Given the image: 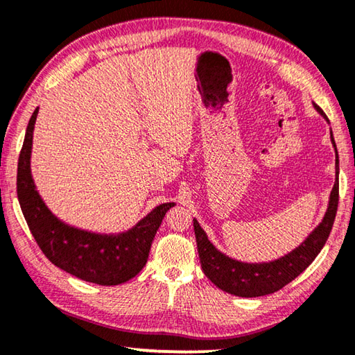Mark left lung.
<instances>
[{
    "mask_svg": "<svg viewBox=\"0 0 355 355\" xmlns=\"http://www.w3.org/2000/svg\"><path fill=\"white\" fill-rule=\"evenodd\" d=\"M314 106L328 120L323 110L317 104H314ZM332 144L336 148L334 138H332ZM336 169L337 180L334 187H332L328 212H326L323 221L300 246L275 261L251 265V263H241L229 259L227 255L221 254L214 248L212 243L207 240L205 231L198 225V221L193 220V231H196L201 269H203L207 279L217 288L223 289L225 293L239 297H261L277 293V291H280L283 286L293 282L295 277L300 275L314 261L315 257L320 254L322 248L329 237L332 225H334L338 206V154Z\"/></svg>",
    "mask_w": 355,
    "mask_h": 355,
    "instance_id": "1",
    "label": "left lung"
}]
</instances>
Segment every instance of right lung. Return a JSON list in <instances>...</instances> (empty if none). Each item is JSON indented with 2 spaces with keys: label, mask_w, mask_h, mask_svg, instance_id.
<instances>
[{
  "label": "right lung",
  "mask_w": 355,
  "mask_h": 355,
  "mask_svg": "<svg viewBox=\"0 0 355 355\" xmlns=\"http://www.w3.org/2000/svg\"><path fill=\"white\" fill-rule=\"evenodd\" d=\"M38 107L27 124L18 158L17 193L35 241L55 266L78 279L115 286L140 272L148 261L152 240L173 203H163L128 232L106 235L81 231L62 223L47 209L31 175V149Z\"/></svg>",
  "instance_id": "1"
}]
</instances>
